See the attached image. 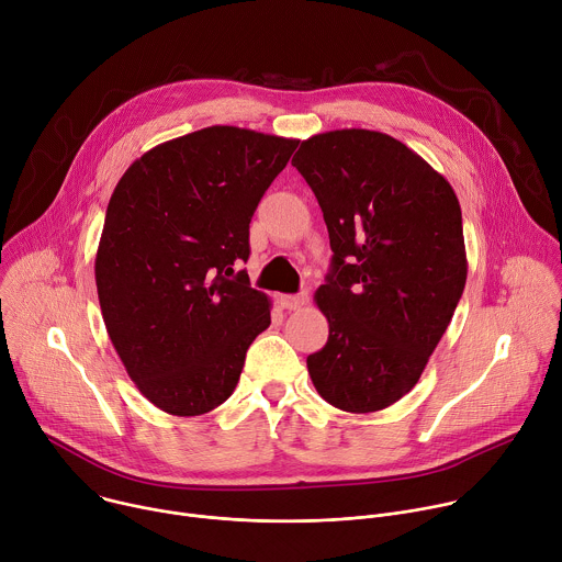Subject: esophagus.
<instances>
[{
  "label": "esophagus",
  "instance_id": "obj_1",
  "mask_svg": "<svg viewBox=\"0 0 562 562\" xmlns=\"http://www.w3.org/2000/svg\"><path fill=\"white\" fill-rule=\"evenodd\" d=\"M304 302H306V295H304V293H297V295H280L282 308H289V311L300 308Z\"/></svg>",
  "mask_w": 562,
  "mask_h": 562
}]
</instances>
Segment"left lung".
I'll return each mask as SVG.
<instances>
[{
	"mask_svg": "<svg viewBox=\"0 0 562 562\" xmlns=\"http://www.w3.org/2000/svg\"><path fill=\"white\" fill-rule=\"evenodd\" d=\"M291 165L323 209L331 269L315 291L329 340L306 358L329 405L371 414L420 380L467 282L451 184L403 142L342 128L304 139Z\"/></svg>",
	"mask_w": 562,
	"mask_h": 562,
	"instance_id": "obj_1",
	"label": "left lung"
}]
</instances>
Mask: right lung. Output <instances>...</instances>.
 Returning a JSON list of instances; mask_svg holds the SVG:
<instances>
[{
  "label": "right lung",
  "instance_id": "1",
  "mask_svg": "<svg viewBox=\"0 0 562 562\" xmlns=\"http://www.w3.org/2000/svg\"><path fill=\"white\" fill-rule=\"evenodd\" d=\"M297 139L209 126L146 150L117 182L95 282L109 338L144 397L171 416L220 407L271 302L247 271L251 217Z\"/></svg>",
  "mask_w": 562,
  "mask_h": 562
}]
</instances>
